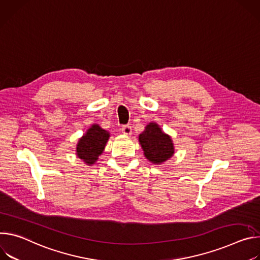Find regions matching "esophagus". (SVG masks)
<instances>
[{
	"mask_svg": "<svg viewBox=\"0 0 260 260\" xmlns=\"http://www.w3.org/2000/svg\"><path fill=\"white\" fill-rule=\"evenodd\" d=\"M122 132L126 135H131L132 133V127L130 125H124L122 128H121Z\"/></svg>",
	"mask_w": 260,
	"mask_h": 260,
	"instance_id": "1",
	"label": "esophagus"
}]
</instances>
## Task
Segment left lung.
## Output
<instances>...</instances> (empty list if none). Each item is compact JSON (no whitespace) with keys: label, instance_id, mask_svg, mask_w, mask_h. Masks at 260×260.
<instances>
[{"label":"left lung","instance_id":"obj_1","mask_svg":"<svg viewBox=\"0 0 260 260\" xmlns=\"http://www.w3.org/2000/svg\"><path fill=\"white\" fill-rule=\"evenodd\" d=\"M139 142L147 159L160 164L174 155V145L171 138L162 132L156 123H150L139 135Z\"/></svg>","mask_w":260,"mask_h":260}]
</instances>
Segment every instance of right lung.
I'll use <instances>...</instances> for the list:
<instances>
[{
    "mask_svg": "<svg viewBox=\"0 0 260 260\" xmlns=\"http://www.w3.org/2000/svg\"><path fill=\"white\" fill-rule=\"evenodd\" d=\"M108 137L109 133L107 131L98 125H93L77 143L76 152L78 158L89 165L94 164L99 155L102 154Z\"/></svg>",
    "mask_w": 260,
    "mask_h": 260,
    "instance_id": "right-lung-1",
    "label": "right lung"
}]
</instances>
